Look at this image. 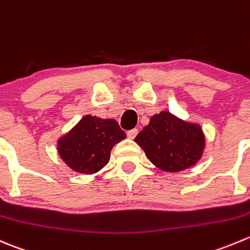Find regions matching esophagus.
I'll list each match as a JSON object with an SVG mask.
<instances>
[{
	"instance_id": "34e87169",
	"label": "esophagus",
	"mask_w": 250,
	"mask_h": 250,
	"mask_svg": "<svg viewBox=\"0 0 250 250\" xmlns=\"http://www.w3.org/2000/svg\"><path fill=\"white\" fill-rule=\"evenodd\" d=\"M137 134H138V129H135V128L134 129H130L127 132V135L129 139H134V138L137 137Z\"/></svg>"
}]
</instances>
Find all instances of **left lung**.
I'll return each mask as SVG.
<instances>
[{
    "mask_svg": "<svg viewBox=\"0 0 250 250\" xmlns=\"http://www.w3.org/2000/svg\"><path fill=\"white\" fill-rule=\"evenodd\" d=\"M134 142L147 159L165 172H181L195 166L205 149L202 127L167 111L152 116Z\"/></svg>",
    "mask_w": 250,
    "mask_h": 250,
    "instance_id": "obj_1",
    "label": "left lung"
}]
</instances>
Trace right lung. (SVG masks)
<instances>
[{"label": "right lung", "instance_id": "right-lung-1", "mask_svg": "<svg viewBox=\"0 0 250 250\" xmlns=\"http://www.w3.org/2000/svg\"><path fill=\"white\" fill-rule=\"evenodd\" d=\"M123 139L125 133L115 120L86 115L57 140V151L74 172L94 174L108 164L111 150Z\"/></svg>", "mask_w": 250, "mask_h": 250}]
</instances>
